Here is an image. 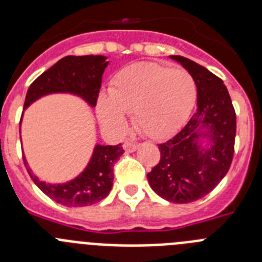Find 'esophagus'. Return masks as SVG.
Returning a JSON list of instances; mask_svg holds the SVG:
<instances>
[{
  "label": "esophagus",
  "mask_w": 262,
  "mask_h": 262,
  "mask_svg": "<svg viewBox=\"0 0 262 262\" xmlns=\"http://www.w3.org/2000/svg\"><path fill=\"white\" fill-rule=\"evenodd\" d=\"M138 147H139L138 143L131 142V140H129V142H126L123 144V149L126 152H135L136 149H138Z\"/></svg>",
  "instance_id": "obj_1"
}]
</instances>
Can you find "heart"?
I'll return each instance as SVG.
<instances>
[{"label": "heart", "mask_w": 262, "mask_h": 262, "mask_svg": "<svg viewBox=\"0 0 262 262\" xmlns=\"http://www.w3.org/2000/svg\"><path fill=\"white\" fill-rule=\"evenodd\" d=\"M196 99V82L184 68L157 62H136L120 69L97 102L99 122L115 133L126 128L127 113L135 126L152 139L174 134L190 115Z\"/></svg>", "instance_id": "obj_1"}]
</instances>
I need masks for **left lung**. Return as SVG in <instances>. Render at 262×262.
<instances>
[{"label":"left lung","mask_w":262,"mask_h":262,"mask_svg":"<svg viewBox=\"0 0 262 262\" xmlns=\"http://www.w3.org/2000/svg\"><path fill=\"white\" fill-rule=\"evenodd\" d=\"M193 75L196 110L186 126L159 144L160 161L147 174L152 190L173 203L201 200L223 180L233 157L236 114L226 85L205 67L169 56Z\"/></svg>","instance_id":"1"}]
</instances>
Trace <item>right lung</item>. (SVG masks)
Wrapping results in <instances>:
<instances>
[{
    "label": "right lung",
    "instance_id": "obj_1",
    "mask_svg": "<svg viewBox=\"0 0 262 262\" xmlns=\"http://www.w3.org/2000/svg\"><path fill=\"white\" fill-rule=\"evenodd\" d=\"M107 66V57L102 55L62 57L30 85L23 110L41 97L56 93L73 94L94 107ZM123 152L122 144H96L86 168L77 177L62 184L41 181L32 173L25 156L23 161L34 184L51 200L67 207H84L98 203L108 195L114 180L113 165Z\"/></svg>",
    "mask_w": 262,
    "mask_h": 262
}]
</instances>
